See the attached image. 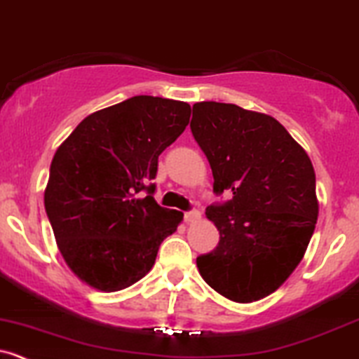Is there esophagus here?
<instances>
[{
	"label": "esophagus",
	"instance_id": "34e87169",
	"mask_svg": "<svg viewBox=\"0 0 359 359\" xmlns=\"http://www.w3.org/2000/svg\"><path fill=\"white\" fill-rule=\"evenodd\" d=\"M199 218H201V213H199L198 210H191V211H186V213H184V220H186L187 224L199 220Z\"/></svg>",
	"mask_w": 359,
	"mask_h": 359
}]
</instances>
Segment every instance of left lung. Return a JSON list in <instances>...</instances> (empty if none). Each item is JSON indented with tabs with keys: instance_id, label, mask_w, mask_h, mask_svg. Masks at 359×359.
<instances>
[{
	"instance_id": "obj_1",
	"label": "left lung",
	"mask_w": 359,
	"mask_h": 359,
	"mask_svg": "<svg viewBox=\"0 0 359 359\" xmlns=\"http://www.w3.org/2000/svg\"><path fill=\"white\" fill-rule=\"evenodd\" d=\"M191 132L210 161L213 203L206 217L220 243L198 256L206 284L237 303L266 297L299 265L315 230V170L282 123L237 104L192 107Z\"/></svg>"
}]
</instances>
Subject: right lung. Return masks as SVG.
<instances>
[{"label":"right lung","instance_id":"right-lung-1","mask_svg":"<svg viewBox=\"0 0 359 359\" xmlns=\"http://www.w3.org/2000/svg\"><path fill=\"white\" fill-rule=\"evenodd\" d=\"M189 116L184 101L134 96L86 116L56 149L44 208L67 265L90 287L141 280L182 222L154 201L151 180Z\"/></svg>","mask_w":359,"mask_h":359}]
</instances>
